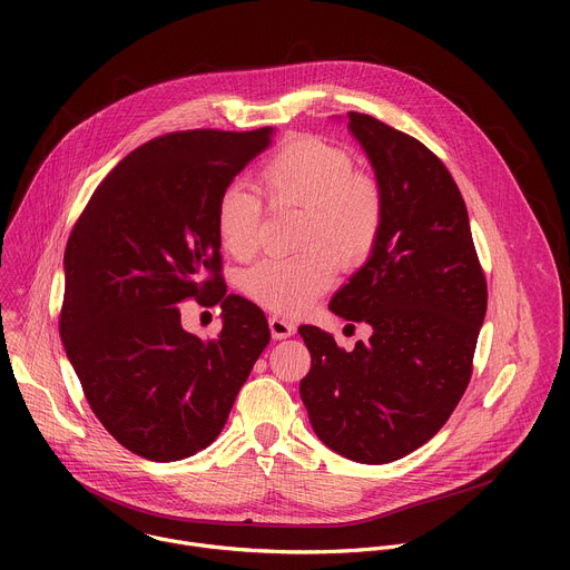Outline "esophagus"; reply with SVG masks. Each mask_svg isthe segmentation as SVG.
Here are the masks:
<instances>
[{
    "label": "esophagus",
    "instance_id": "1",
    "mask_svg": "<svg viewBox=\"0 0 570 570\" xmlns=\"http://www.w3.org/2000/svg\"><path fill=\"white\" fill-rule=\"evenodd\" d=\"M268 324H271V334H273V338H288V336H293V334H295V324H293L291 320H286V317L273 315V317L268 320Z\"/></svg>",
    "mask_w": 570,
    "mask_h": 570
}]
</instances>
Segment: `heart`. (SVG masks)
<instances>
[{
    "label": "heart",
    "mask_w": 570,
    "mask_h": 570,
    "mask_svg": "<svg viewBox=\"0 0 570 570\" xmlns=\"http://www.w3.org/2000/svg\"><path fill=\"white\" fill-rule=\"evenodd\" d=\"M262 196L279 207H302L299 243L291 257H264L243 275V288L266 308L299 313L334 282V257L361 266L374 250L383 227L381 189L354 174L347 150L317 137H295L268 155L257 171ZM262 198L229 183L216 200V232L223 248L238 259L257 250Z\"/></svg>",
    "instance_id": "b5f03b06"
}]
</instances>
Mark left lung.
Returning a JSON list of instances; mask_svg holds the SVG:
<instances>
[{
	"instance_id": "obj_1",
	"label": "left lung",
	"mask_w": 570,
	"mask_h": 570,
	"mask_svg": "<svg viewBox=\"0 0 570 570\" xmlns=\"http://www.w3.org/2000/svg\"><path fill=\"white\" fill-rule=\"evenodd\" d=\"M347 117L376 174L383 227L330 308L367 322L372 336L345 352L334 336L299 327L311 352L299 394L324 444L385 464L426 444L455 411L473 372L487 279L444 161L370 115Z\"/></svg>"
}]
</instances>
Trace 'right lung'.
Returning a JSON list of instances; mask_svg holds the SVG:
<instances>
[{"label": "right lung", "mask_w": 570, "mask_h": 570, "mask_svg": "<svg viewBox=\"0 0 570 570\" xmlns=\"http://www.w3.org/2000/svg\"><path fill=\"white\" fill-rule=\"evenodd\" d=\"M273 144V130H180L155 137L101 180L65 250L60 338L97 420L128 451L183 460L223 431L271 343L264 311L227 295L216 200ZM224 308L203 342L179 302Z\"/></svg>", "instance_id": "add662e5"}]
</instances>
